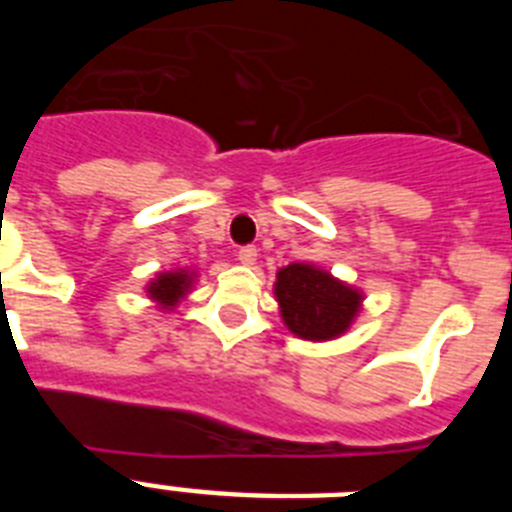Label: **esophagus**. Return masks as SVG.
I'll use <instances>...</instances> for the list:
<instances>
[{
  "label": "esophagus",
  "mask_w": 512,
  "mask_h": 512,
  "mask_svg": "<svg viewBox=\"0 0 512 512\" xmlns=\"http://www.w3.org/2000/svg\"><path fill=\"white\" fill-rule=\"evenodd\" d=\"M256 256H259V251H256V246H243V248H238V261H241L243 266H253V264H256Z\"/></svg>",
  "instance_id": "1"
}]
</instances>
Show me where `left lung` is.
Masks as SVG:
<instances>
[{"mask_svg": "<svg viewBox=\"0 0 512 512\" xmlns=\"http://www.w3.org/2000/svg\"><path fill=\"white\" fill-rule=\"evenodd\" d=\"M279 315L289 333L302 341H336L359 318L364 292L305 261L282 266L274 282Z\"/></svg>", "mask_w": 512, "mask_h": 512, "instance_id": "1", "label": "left lung"}]
</instances>
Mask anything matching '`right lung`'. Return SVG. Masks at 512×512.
Instances as JSON below:
<instances>
[{
	"label": "right lung",
	"instance_id": "obj_1",
	"mask_svg": "<svg viewBox=\"0 0 512 512\" xmlns=\"http://www.w3.org/2000/svg\"><path fill=\"white\" fill-rule=\"evenodd\" d=\"M194 279H197V269H171V271H158L156 277L146 284L148 300L156 302L161 312H169L179 307V302L187 300L192 292Z\"/></svg>",
	"mask_w": 512,
	"mask_h": 512
}]
</instances>
